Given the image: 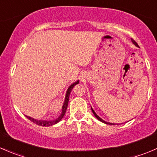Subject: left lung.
I'll list each match as a JSON object with an SVG mask.
<instances>
[{
  "instance_id": "1",
  "label": "left lung",
  "mask_w": 157,
  "mask_h": 157,
  "mask_svg": "<svg viewBox=\"0 0 157 157\" xmlns=\"http://www.w3.org/2000/svg\"><path fill=\"white\" fill-rule=\"evenodd\" d=\"M131 41H132V42H133V43H134V45H136V46H137V45H137V42H135V41H134V39H131ZM91 109H92V112H93V114H94L95 117H96V118H97V119H98V120H99V121H102V122L105 123V124H111V125H112V124H114V123H109V122H106V121H104V120H102V118H100V117H99V116H98V115H97V114H96V112H94V110H93V109H92V108H91Z\"/></svg>"
}]
</instances>
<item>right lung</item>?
I'll list each match as a JSON object with an SVG mask.
<instances>
[{"mask_svg": "<svg viewBox=\"0 0 157 157\" xmlns=\"http://www.w3.org/2000/svg\"><path fill=\"white\" fill-rule=\"evenodd\" d=\"M77 83H79V81H77V82H75V83H72V84L69 86L68 89H67V93H66L65 99H64V104H63L62 109H61V113L58 118H56L55 120H52V121H44V120H36V119H34V118H31V117L26 116L27 117L28 119H29L30 121H33V122H34L35 124H38V125L45 126V127H48V126L54 125V124H57L58 122H59V121L62 119L63 117L64 116V114H65L66 110H67V105H68L69 96H70V94H71V90H72V89L74 88V86H75L76 84H77Z\"/></svg>", "mask_w": 157, "mask_h": 157, "instance_id": "add662e5", "label": "right lung"}]
</instances>
